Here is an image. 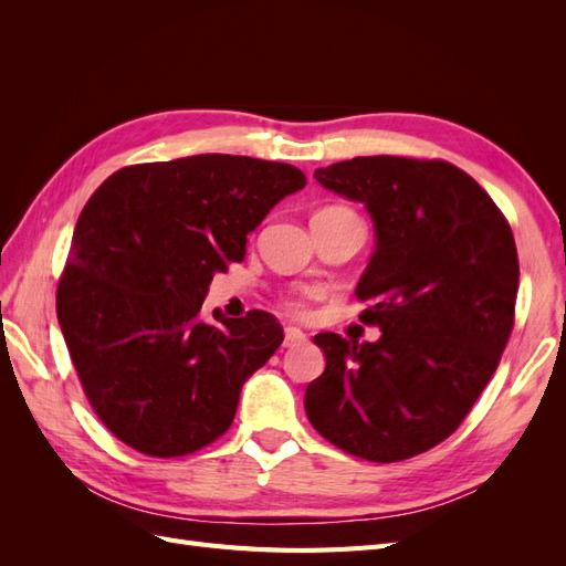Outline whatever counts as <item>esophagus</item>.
Instances as JSON below:
<instances>
[{"label": "esophagus", "mask_w": 566, "mask_h": 566, "mask_svg": "<svg viewBox=\"0 0 566 566\" xmlns=\"http://www.w3.org/2000/svg\"><path fill=\"white\" fill-rule=\"evenodd\" d=\"M304 342H306V335L300 328L287 325V328H285V347H297V345H304Z\"/></svg>", "instance_id": "34e87169"}]
</instances>
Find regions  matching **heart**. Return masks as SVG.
<instances>
[{
  "mask_svg": "<svg viewBox=\"0 0 566 566\" xmlns=\"http://www.w3.org/2000/svg\"><path fill=\"white\" fill-rule=\"evenodd\" d=\"M328 212H349V210H345V208H328Z\"/></svg>",
  "mask_w": 566,
  "mask_h": 566,
  "instance_id": "obj_1",
  "label": "heart"
}]
</instances>
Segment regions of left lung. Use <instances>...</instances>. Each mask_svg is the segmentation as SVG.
<instances>
[{"label": "left lung", "mask_w": 566, "mask_h": 566, "mask_svg": "<svg viewBox=\"0 0 566 566\" xmlns=\"http://www.w3.org/2000/svg\"><path fill=\"white\" fill-rule=\"evenodd\" d=\"M328 191L364 202L375 250L356 285L378 342L318 333L325 370L306 418L373 462L413 458L451 437L499 368L512 333L520 260L510 224L470 175L443 160L373 156L318 167Z\"/></svg>", "instance_id": "1"}]
</instances>
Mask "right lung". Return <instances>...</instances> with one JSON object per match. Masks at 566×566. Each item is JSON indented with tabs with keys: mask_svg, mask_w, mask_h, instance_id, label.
<instances>
[{
	"mask_svg": "<svg viewBox=\"0 0 566 566\" xmlns=\"http://www.w3.org/2000/svg\"><path fill=\"white\" fill-rule=\"evenodd\" d=\"M304 184L293 165L202 153L117 169L84 205L56 312L84 394L127 447L175 458L229 430L283 328L266 312L208 321L202 302Z\"/></svg>",
	"mask_w": 566,
	"mask_h": 566,
	"instance_id": "1",
	"label": "right lung"
}]
</instances>
